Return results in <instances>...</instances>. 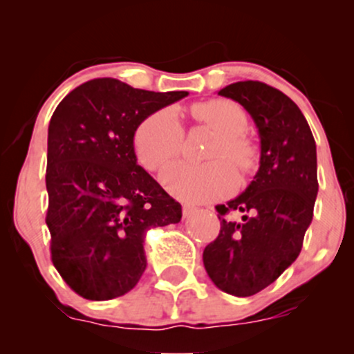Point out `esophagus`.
<instances>
[{"mask_svg":"<svg viewBox=\"0 0 354 354\" xmlns=\"http://www.w3.org/2000/svg\"><path fill=\"white\" fill-rule=\"evenodd\" d=\"M194 211H196V208H194V206H189V205H183V216H185V218H189L191 214L194 213Z\"/></svg>","mask_w":354,"mask_h":354,"instance_id":"obj_1","label":"esophagus"}]
</instances>
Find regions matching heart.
Wrapping results in <instances>:
<instances>
[{
	"label": "heart",
	"instance_id": "heart-1",
	"mask_svg": "<svg viewBox=\"0 0 354 354\" xmlns=\"http://www.w3.org/2000/svg\"><path fill=\"white\" fill-rule=\"evenodd\" d=\"M193 118L216 133L206 153L205 165L174 163L161 173V183L173 196L188 203H203L225 196L236 185V174L254 166L256 148L243 135L248 116L230 100H209L194 104ZM185 131L171 109H161L141 121L135 133V149L146 169H160L181 153Z\"/></svg>",
	"mask_w": 354,
	"mask_h": 354
}]
</instances>
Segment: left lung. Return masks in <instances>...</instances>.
Here are the masks:
<instances>
[{
    "label": "left lung",
    "instance_id": "8db88e82",
    "mask_svg": "<svg viewBox=\"0 0 354 354\" xmlns=\"http://www.w3.org/2000/svg\"><path fill=\"white\" fill-rule=\"evenodd\" d=\"M218 95L253 118L261 156L253 181L239 196L218 205V238L203 251L206 273L221 291L246 298L274 283L301 251L318 194L316 143L301 109L261 81H238Z\"/></svg>",
    "mask_w": 354,
    "mask_h": 354
}]
</instances>
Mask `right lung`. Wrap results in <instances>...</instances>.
Instances as JSON below:
<instances>
[{
	"mask_svg": "<svg viewBox=\"0 0 354 354\" xmlns=\"http://www.w3.org/2000/svg\"><path fill=\"white\" fill-rule=\"evenodd\" d=\"M188 96L115 78L80 84L48 126L51 261L75 293L106 301L131 291L146 270V231L181 221L174 201L136 163L145 118Z\"/></svg>",
	"mask_w": 354,
	"mask_h": 354,
	"instance_id": "right-lung-1",
	"label": "right lung"
}]
</instances>
